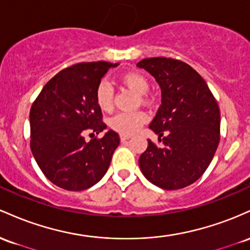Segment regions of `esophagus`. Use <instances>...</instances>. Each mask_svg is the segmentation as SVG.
<instances>
[{
  "instance_id": "1",
  "label": "esophagus",
  "mask_w": 250,
  "mask_h": 250,
  "mask_svg": "<svg viewBox=\"0 0 250 250\" xmlns=\"http://www.w3.org/2000/svg\"><path fill=\"white\" fill-rule=\"evenodd\" d=\"M131 138V134H120V139L123 140V142H124V140H127V139H130Z\"/></svg>"
}]
</instances>
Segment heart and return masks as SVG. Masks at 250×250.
Segmentation results:
<instances>
[{
  "label": "heart",
  "instance_id": "1",
  "mask_svg": "<svg viewBox=\"0 0 250 250\" xmlns=\"http://www.w3.org/2000/svg\"><path fill=\"white\" fill-rule=\"evenodd\" d=\"M120 81L124 86L136 92L137 94H146L150 83L144 74L137 71L126 72L120 77ZM144 99V98H143ZM95 102L99 108L104 112H108L113 108V88L106 80L100 81L95 89ZM146 122V114L142 111L120 112L111 118L110 126L117 132L131 134L137 131Z\"/></svg>",
  "mask_w": 250,
  "mask_h": 250
}]
</instances>
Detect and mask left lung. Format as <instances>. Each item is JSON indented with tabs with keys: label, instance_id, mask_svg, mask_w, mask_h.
Wrapping results in <instances>:
<instances>
[{
	"label": "left lung",
	"instance_id": "1",
	"mask_svg": "<svg viewBox=\"0 0 250 250\" xmlns=\"http://www.w3.org/2000/svg\"><path fill=\"white\" fill-rule=\"evenodd\" d=\"M137 66L150 73L162 91V105L150 128L163 146L147 140V148L139 157L140 170L162 189L186 188L203 175L217 150V102L203 78L183 61L148 58Z\"/></svg>",
	"mask_w": 250,
	"mask_h": 250
}]
</instances>
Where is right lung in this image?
I'll return each mask as SVG.
<instances>
[{
  "mask_svg": "<svg viewBox=\"0 0 250 250\" xmlns=\"http://www.w3.org/2000/svg\"><path fill=\"white\" fill-rule=\"evenodd\" d=\"M119 63L81 62L53 77L33 103L29 113L30 150L53 184L69 191L93 187L107 171L120 139L108 130L103 138L85 140L106 128L95 102L102 78Z\"/></svg>",
  "mask_w": 250,
  "mask_h": 250,
  "instance_id": "obj_1",
  "label": "right lung"
}]
</instances>
